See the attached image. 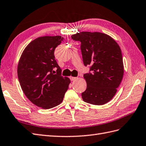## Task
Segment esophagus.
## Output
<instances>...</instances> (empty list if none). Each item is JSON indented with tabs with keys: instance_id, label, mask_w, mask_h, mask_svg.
I'll use <instances>...</instances> for the list:
<instances>
[{
	"instance_id": "34e87169",
	"label": "esophagus",
	"mask_w": 146,
	"mask_h": 146,
	"mask_svg": "<svg viewBox=\"0 0 146 146\" xmlns=\"http://www.w3.org/2000/svg\"><path fill=\"white\" fill-rule=\"evenodd\" d=\"M78 78H76V77H73V76H70V79L71 80V81H73V80H76Z\"/></svg>"
}]
</instances>
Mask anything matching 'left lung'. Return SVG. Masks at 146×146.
<instances>
[{
	"label": "left lung",
	"instance_id": "left-lung-1",
	"mask_svg": "<svg viewBox=\"0 0 146 146\" xmlns=\"http://www.w3.org/2000/svg\"><path fill=\"white\" fill-rule=\"evenodd\" d=\"M81 42L84 65H90L84 74L87 83L81 96L84 102L104 105L113 98L122 80L124 68L121 51L117 42L106 34L81 32L72 36Z\"/></svg>",
	"mask_w": 146,
	"mask_h": 146
}]
</instances>
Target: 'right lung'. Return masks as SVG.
I'll return each instance as SVG.
<instances>
[{
	"label": "right lung",
	"mask_w": 146,
	"mask_h": 146,
	"mask_svg": "<svg viewBox=\"0 0 146 146\" xmlns=\"http://www.w3.org/2000/svg\"><path fill=\"white\" fill-rule=\"evenodd\" d=\"M63 40L60 36L39 37L25 48L18 62V77L24 94L44 109L59 105L70 83L68 78L62 76L54 56Z\"/></svg>",
	"instance_id": "1"
}]
</instances>
